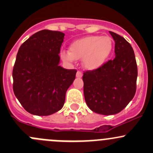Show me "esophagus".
<instances>
[{
  "label": "esophagus",
  "instance_id": "obj_1",
  "mask_svg": "<svg viewBox=\"0 0 153 153\" xmlns=\"http://www.w3.org/2000/svg\"><path fill=\"white\" fill-rule=\"evenodd\" d=\"M83 75V74L81 73V72H80V71H78L76 73V77L77 78H81Z\"/></svg>",
  "mask_w": 153,
  "mask_h": 153
}]
</instances>
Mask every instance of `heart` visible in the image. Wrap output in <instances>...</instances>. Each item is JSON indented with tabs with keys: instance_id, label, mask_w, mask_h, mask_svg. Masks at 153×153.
Instances as JSON below:
<instances>
[{
	"instance_id": "1",
	"label": "heart",
	"mask_w": 153,
	"mask_h": 153,
	"mask_svg": "<svg viewBox=\"0 0 153 153\" xmlns=\"http://www.w3.org/2000/svg\"><path fill=\"white\" fill-rule=\"evenodd\" d=\"M113 49L112 41L109 37L89 35L72 43L69 52L63 51L61 58L67 62L72 63L75 59H83V66L89 70H95L102 67Z\"/></svg>"
}]
</instances>
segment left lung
I'll list each match as a JSON object with an SVG mask.
<instances>
[{"label": "left lung", "instance_id": "left-lung-1", "mask_svg": "<svg viewBox=\"0 0 153 153\" xmlns=\"http://www.w3.org/2000/svg\"><path fill=\"white\" fill-rule=\"evenodd\" d=\"M115 41L114 59L102 67L84 72V94L86 105L96 113H118L136 92L138 69L130 44L121 35L109 32Z\"/></svg>", "mask_w": 153, "mask_h": 153}]
</instances>
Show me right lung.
I'll list each match as a JSON object with an SVG mask.
<instances>
[{
  "label": "right lung",
  "instance_id": "right-lung-1",
  "mask_svg": "<svg viewBox=\"0 0 153 153\" xmlns=\"http://www.w3.org/2000/svg\"><path fill=\"white\" fill-rule=\"evenodd\" d=\"M65 34L39 31L21 46L12 71L13 91L23 107L32 115L45 116L58 112L77 71L59 66Z\"/></svg>",
  "mask_w": 153,
  "mask_h": 153
}]
</instances>
